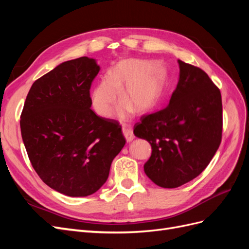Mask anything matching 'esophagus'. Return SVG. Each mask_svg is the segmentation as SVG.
I'll list each match as a JSON object with an SVG mask.
<instances>
[{
  "mask_svg": "<svg viewBox=\"0 0 249 249\" xmlns=\"http://www.w3.org/2000/svg\"><path fill=\"white\" fill-rule=\"evenodd\" d=\"M123 133H124V138L126 139L127 142H131L135 138L134 134H133V131H132L130 125L124 124L123 125Z\"/></svg>",
  "mask_w": 249,
  "mask_h": 249,
  "instance_id": "1",
  "label": "esophagus"
}]
</instances>
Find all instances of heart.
I'll return each instance as SVG.
<instances>
[{"instance_id": "b5f03b06", "label": "heart", "mask_w": 249, "mask_h": 249, "mask_svg": "<svg viewBox=\"0 0 249 249\" xmlns=\"http://www.w3.org/2000/svg\"><path fill=\"white\" fill-rule=\"evenodd\" d=\"M166 73L163 66L149 60L126 59L109 71L90 91V103L102 117L111 116L122 91L117 115L125 118L134 111L145 112L160 102L164 93Z\"/></svg>"}]
</instances>
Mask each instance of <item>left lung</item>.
<instances>
[{"mask_svg":"<svg viewBox=\"0 0 249 249\" xmlns=\"http://www.w3.org/2000/svg\"><path fill=\"white\" fill-rule=\"evenodd\" d=\"M179 78L168 106L141 117L135 136L149 142L145 175L162 188L199 176L221 142V93L202 70L178 60Z\"/></svg>","mask_w":249,"mask_h":249,"instance_id":"1","label":"left lung"}]
</instances>
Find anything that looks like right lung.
<instances>
[{"mask_svg":"<svg viewBox=\"0 0 249 249\" xmlns=\"http://www.w3.org/2000/svg\"><path fill=\"white\" fill-rule=\"evenodd\" d=\"M100 70L88 57L59 64L33 83L21 112V138L33 168L67 196L99 190L125 144L118 123L90 109L89 89Z\"/></svg>","mask_w":249,"mask_h":249,"instance_id":"1","label":"right lung"}]
</instances>
